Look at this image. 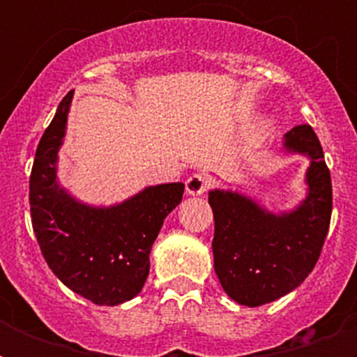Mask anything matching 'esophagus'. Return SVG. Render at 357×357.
Masks as SVG:
<instances>
[{
  "label": "esophagus",
  "instance_id": "esophagus-1",
  "mask_svg": "<svg viewBox=\"0 0 357 357\" xmlns=\"http://www.w3.org/2000/svg\"><path fill=\"white\" fill-rule=\"evenodd\" d=\"M185 187H187V195L200 196L209 190V187H211V179L207 178V176H204V174H192V176L185 181Z\"/></svg>",
  "mask_w": 357,
  "mask_h": 357
}]
</instances>
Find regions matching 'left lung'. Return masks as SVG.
<instances>
[{"label": "left lung", "mask_w": 357, "mask_h": 357, "mask_svg": "<svg viewBox=\"0 0 357 357\" xmlns=\"http://www.w3.org/2000/svg\"><path fill=\"white\" fill-rule=\"evenodd\" d=\"M283 148L311 159L307 196L294 211L274 215L238 192H209L215 272L229 298L248 307L298 287L317 265L330 228L332 178L313 128L302 123L291 129Z\"/></svg>", "instance_id": "obj_1"}]
</instances>
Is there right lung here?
I'll return each instance as SVG.
<instances>
[{
  "mask_svg": "<svg viewBox=\"0 0 357 357\" xmlns=\"http://www.w3.org/2000/svg\"><path fill=\"white\" fill-rule=\"evenodd\" d=\"M74 92L59 103L42 135L29 178L33 231L47 266L74 293L98 305L128 302L144 287L151 244L162 220L183 198V183L146 187L111 207H91L57 181V151L63 144Z\"/></svg>",
  "mask_w": 357,
  "mask_h": 357,
  "instance_id": "obj_1",
  "label": "right lung"
}]
</instances>
